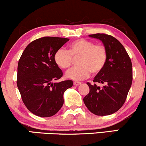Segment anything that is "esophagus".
Returning <instances> with one entry per match:
<instances>
[{
	"label": "esophagus",
	"mask_w": 146,
	"mask_h": 146,
	"mask_svg": "<svg viewBox=\"0 0 146 146\" xmlns=\"http://www.w3.org/2000/svg\"><path fill=\"white\" fill-rule=\"evenodd\" d=\"M80 84H81V82H80L75 81L74 82H73V85H74V86H78V85Z\"/></svg>",
	"instance_id": "1"
}]
</instances>
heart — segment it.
Masks as SVG:
<instances>
[{
	"instance_id": "obj_1",
	"label": "heart",
	"mask_w": 146,
	"mask_h": 146,
	"mask_svg": "<svg viewBox=\"0 0 146 146\" xmlns=\"http://www.w3.org/2000/svg\"><path fill=\"white\" fill-rule=\"evenodd\" d=\"M77 57H79L78 66L66 72V76L71 80H81L88 78L90 72L95 75L104 69L108 60V51L104 44L80 38L72 42L67 51L63 48L56 51L53 59L58 67L67 69L73 63V58Z\"/></svg>"
}]
</instances>
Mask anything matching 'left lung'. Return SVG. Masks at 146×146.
Here are the masks:
<instances>
[{
    "label": "left lung",
    "instance_id": "1",
    "mask_svg": "<svg viewBox=\"0 0 146 146\" xmlns=\"http://www.w3.org/2000/svg\"><path fill=\"white\" fill-rule=\"evenodd\" d=\"M91 38L100 40L108 51V60L104 69L93 80L87 82L90 91L83 99L92 113L100 116L111 115L121 108L132 85V62L125 48L110 35L95 33ZM98 83H103L102 87Z\"/></svg>",
    "mask_w": 146,
    "mask_h": 146
}]
</instances>
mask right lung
I'll use <instances>...</instances> for the list:
<instances>
[{"label": "right lung", "mask_w": 146, "mask_h": 146, "mask_svg": "<svg viewBox=\"0 0 146 146\" xmlns=\"http://www.w3.org/2000/svg\"><path fill=\"white\" fill-rule=\"evenodd\" d=\"M68 40L59 37L38 38L27 46L18 61L17 86L22 100L37 116L56 115L64 104V93L73 86L71 80L53 83L63 75L53 56Z\"/></svg>", "instance_id": "add662e5"}]
</instances>
